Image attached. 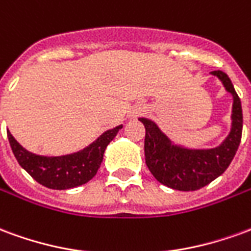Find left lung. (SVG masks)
Masks as SVG:
<instances>
[{
	"instance_id": "1",
	"label": "left lung",
	"mask_w": 251,
	"mask_h": 251,
	"mask_svg": "<svg viewBox=\"0 0 251 251\" xmlns=\"http://www.w3.org/2000/svg\"><path fill=\"white\" fill-rule=\"evenodd\" d=\"M234 98L232 125L230 134L219 147L212 149H187L174 145L157 125L147 118H140L145 126V163L161 184L177 191H196L221 176L239 147L242 138L243 115L241 99L225 72L212 71Z\"/></svg>"
}]
</instances>
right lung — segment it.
Returning <instances> with one entry per match:
<instances>
[{
    "instance_id": "add662e5",
    "label": "right lung",
    "mask_w": 251,
    "mask_h": 251,
    "mask_svg": "<svg viewBox=\"0 0 251 251\" xmlns=\"http://www.w3.org/2000/svg\"><path fill=\"white\" fill-rule=\"evenodd\" d=\"M122 126L104 131L90 147L74 154L60 157H46L28 152L8 131L10 148L19 164L33 179L51 189H68L86 184L98 172L103 153L110 141Z\"/></svg>"
}]
</instances>
